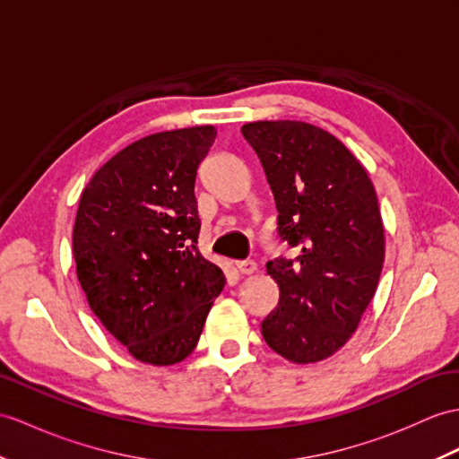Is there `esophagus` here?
<instances>
[{
	"label": "esophagus",
	"instance_id": "obj_1",
	"mask_svg": "<svg viewBox=\"0 0 459 459\" xmlns=\"http://www.w3.org/2000/svg\"><path fill=\"white\" fill-rule=\"evenodd\" d=\"M237 272L242 275H250L255 272V262L254 260H242L237 262Z\"/></svg>",
	"mask_w": 459,
	"mask_h": 459
}]
</instances>
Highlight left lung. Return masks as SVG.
Instances as JSON below:
<instances>
[{
	"label": "left lung",
	"instance_id": "obj_1",
	"mask_svg": "<svg viewBox=\"0 0 459 459\" xmlns=\"http://www.w3.org/2000/svg\"><path fill=\"white\" fill-rule=\"evenodd\" d=\"M278 207V237L295 258L265 270L280 303L262 321L268 346L295 364L333 356L377 290L385 237L368 172L336 136L301 121L242 126Z\"/></svg>",
	"mask_w": 459,
	"mask_h": 459
}]
</instances>
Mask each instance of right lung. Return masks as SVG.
Masks as SVG:
<instances>
[{
  "label": "right lung",
  "instance_id": "1",
  "mask_svg": "<svg viewBox=\"0 0 459 459\" xmlns=\"http://www.w3.org/2000/svg\"><path fill=\"white\" fill-rule=\"evenodd\" d=\"M211 125L144 136L83 189L72 247L93 315L144 364L186 359L225 275L197 248V169Z\"/></svg>",
  "mask_w": 459,
  "mask_h": 459
}]
</instances>
